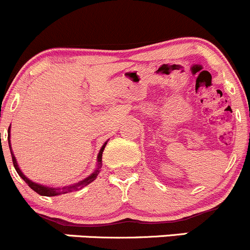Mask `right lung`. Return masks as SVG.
Here are the masks:
<instances>
[{
	"instance_id": "add662e5",
	"label": "right lung",
	"mask_w": 250,
	"mask_h": 250,
	"mask_svg": "<svg viewBox=\"0 0 250 250\" xmlns=\"http://www.w3.org/2000/svg\"><path fill=\"white\" fill-rule=\"evenodd\" d=\"M8 144H9V150H11V155H12V161H13V165H14V168H16L17 173L19 174L20 178L22 179V180L25 181V183L27 184V185L30 186V188H32V190L35 191V192H37L39 195L41 196H48V197H52V196H59V195H64V193H67V192H72V191H77L80 190V188H84V186L89 185L92 181H94L95 179H97L98 174L100 173V169H102V157H103V151H104L105 146H106L107 141H105L104 145L102 146V148H100L99 153H98V157H97V168L94 169V172H93L90 175H88L87 178L83 179V180L78 181L76 184H72V185H69V186H64V188H50V186H46V185H41V184H37L35 183V181L30 180L29 178H27L26 175H25L24 173L20 170L19 166H18V162L16 160V156H14L13 151H12V145H11V125H9L8 128Z\"/></svg>"
}]
</instances>
